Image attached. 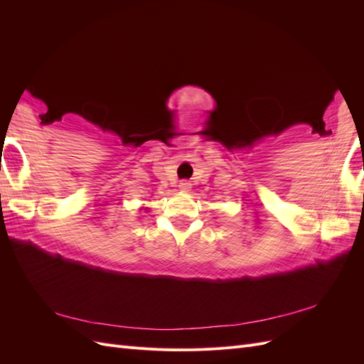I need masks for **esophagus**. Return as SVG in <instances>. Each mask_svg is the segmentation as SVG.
<instances>
[{"label": "esophagus", "instance_id": "obj_1", "mask_svg": "<svg viewBox=\"0 0 364 364\" xmlns=\"http://www.w3.org/2000/svg\"><path fill=\"white\" fill-rule=\"evenodd\" d=\"M179 188H181L182 191H188V190L191 188V183H190V181H182V182L179 183Z\"/></svg>", "mask_w": 364, "mask_h": 364}]
</instances>
